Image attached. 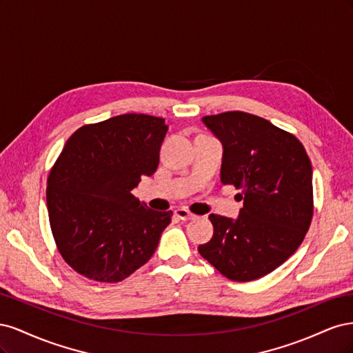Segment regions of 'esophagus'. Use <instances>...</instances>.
Instances as JSON below:
<instances>
[{"label":"esophagus","mask_w":353,"mask_h":353,"mask_svg":"<svg viewBox=\"0 0 353 353\" xmlns=\"http://www.w3.org/2000/svg\"><path fill=\"white\" fill-rule=\"evenodd\" d=\"M175 215H176L181 221H191V219L196 218V215H193V213H191V212L187 210V209H184V208L176 209V210H175Z\"/></svg>","instance_id":"34e87169"}]
</instances>
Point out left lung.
<instances>
[{"mask_svg":"<svg viewBox=\"0 0 353 353\" xmlns=\"http://www.w3.org/2000/svg\"><path fill=\"white\" fill-rule=\"evenodd\" d=\"M222 144V184L241 190L239 218L209 215L213 237L199 253L234 281L279 268L297 250L314 213L312 165L297 138L244 112L205 116Z\"/></svg>","mask_w":353,"mask_h":353,"instance_id":"left-lung-1","label":"left lung"}]
</instances>
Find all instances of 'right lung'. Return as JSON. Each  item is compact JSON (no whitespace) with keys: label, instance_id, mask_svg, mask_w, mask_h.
<instances>
[{"label":"right lung","instance_id":"right-lung-1","mask_svg":"<svg viewBox=\"0 0 353 353\" xmlns=\"http://www.w3.org/2000/svg\"><path fill=\"white\" fill-rule=\"evenodd\" d=\"M168 125L128 113L85 125L48 176L47 208L59 252L90 280L117 283L152 258L172 210H152L131 191L152 176Z\"/></svg>","mask_w":353,"mask_h":353}]
</instances>
